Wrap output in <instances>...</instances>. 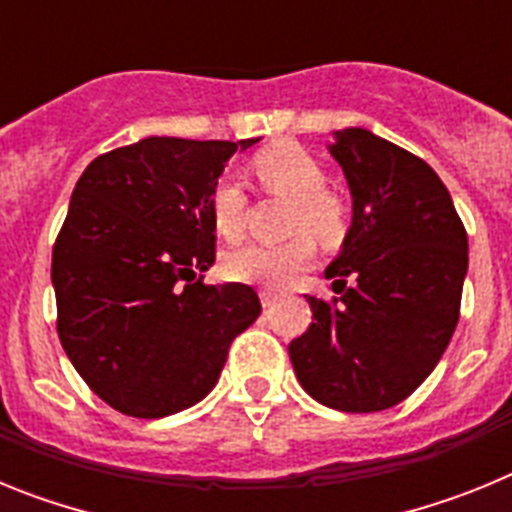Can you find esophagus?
<instances>
[{
    "mask_svg": "<svg viewBox=\"0 0 512 512\" xmlns=\"http://www.w3.org/2000/svg\"><path fill=\"white\" fill-rule=\"evenodd\" d=\"M279 295L274 292V289H261V305L264 307H271V305H277Z\"/></svg>",
    "mask_w": 512,
    "mask_h": 512,
    "instance_id": "34e87169",
    "label": "esophagus"
}]
</instances>
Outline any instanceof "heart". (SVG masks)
Segmentation results:
<instances>
[{"label": "heart", "mask_w": 512, "mask_h": 512, "mask_svg": "<svg viewBox=\"0 0 512 512\" xmlns=\"http://www.w3.org/2000/svg\"><path fill=\"white\" fill-rule=\"evenodd\" d=\"M253 171L271 192L295 200L289 217V233H297L282 243H246L225 256L223 271L233 282L287 287L315 261V246L336 241L343 228V207L325 192L323 166L300 146H277L253 158ZM210 212L215 230L235 241L246 225V194L233 176H220L210 194Z\"/></svg>", "instance_id": "1"}]
</instances>
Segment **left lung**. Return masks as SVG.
Instances as JSON below:
<instances>
[{
  "label": "left lung",
  "mask_w": 512,
  "mask_h": 512,
  "mask_svg": "<svg viewBox=\"0 0 512 512\" xmlns=\"http://www.w3.org/2000/svg\"><path fill=\"white\" fill-rule=\"evenodd\" d=\"M351 192V228L325 277L341 300L307 295L310 328L289 343L302 390L343 413H379L413 395L459 323L467 230L423 158L372 130L333 133Z\"/></svg>",
  "instance_id": "1"
}]
</instances>
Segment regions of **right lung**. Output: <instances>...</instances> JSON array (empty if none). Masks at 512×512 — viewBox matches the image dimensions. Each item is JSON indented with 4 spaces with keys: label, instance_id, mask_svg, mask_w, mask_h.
I'll list each match as a JSON object with an SVG mask.
<instances>
[{
    "label": "right lung",
    "instance_id": "obj_1",
    "mask_svg": "<svg viewBox=\"0 0 512 512\" xmlns=\"http://www.w3.org/2000/svg\"><path fill=\"white\" fill-rule=\"evenodd\" d=\"M261 138H143L94 158L53 246L58 338L110 408L166 418L205 400L228 348L261 315L248 284H205L210 194Z\"/></svg>",
    "mask_w": 512,
    "mask_h": 512
}]
</instances>
